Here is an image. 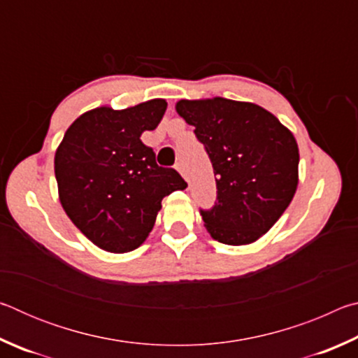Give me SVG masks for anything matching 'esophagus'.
I'll list each match as a JSON object with an SVG mask.
<instances>
[{
    "mask_svg": "<svg viewBox=\"0 0 358 358\" xmlns=\"http://www.w3.org/2000/svg\"><path fill=\"white\" fill-rule=\"evenodd\" d=\"M175 169H177V171L181 173V177H183L185 180H187V177H186V167H185V164L183 162H177V166H175Z\"/></svg>",
    "mask_w": 358,
    "mask_h": 358,
    "instance_id": "1",
    "label": "esophagus"
}]
</instances>
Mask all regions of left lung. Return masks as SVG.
I'll return each mask as SVG.
<instances>
[{
    "instance_id": "8db88e82",
    "label": "left lung",
    "mask_w": 358,
    "mask_h": 358,
    "mask_svg": "<svg viewBox=\"0 0 358 358\" xmlns=\"http://www.w3.org/2000/svg\"><path fill=\"white\" fill-rule=\"evenodd\" d=\"M175 108L196 128L213 164L217 202L201 210L211 238L232 246L254 243L294 199L300 159L294 134L252 102L181 99Z\"/></svg>"
}]
</instances>
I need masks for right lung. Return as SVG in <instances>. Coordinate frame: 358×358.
Returning a JSON list of instances; mask_svg holds the SVG:
<instances>
[{
	"instance_id": "right-lung-1",
	"label": "right lung",
	"mask_w": 358,
	"mask_h": 358,
	"mask_svg": "<svg viewBox=\"0 0 358 358\" xmlns=\"http://www.w3.org/2000/svg\"><path fill=\"white\" fill-rule=\"evenodd\" d=\"M166 99L113 110L102 106L72 123L55 153L62 207L101 250L123 254L141 246L155 226L162 199L185 189L175 169L156 164L141 136L161 123Z\"/></svg>"
}]
</instances>
